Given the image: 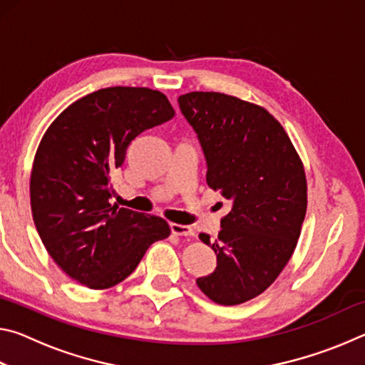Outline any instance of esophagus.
I'll return each mask as SVG.
<instances>
[{"instance_id": "esophagus-1", "label": "esophagus", "mask_w": 365, "mask_h": 365, "mask_svg": "<svg viewBox=\"0 0 365 365\" xmlns=\"http://www.w3.org/2000/svg\"><path fill=\"white\" fill-rule=\"evenodd\" d=\"M170 230L177 237H193L195 232L193 228L188 225H180V224H170Z\"/></svg>"}]
</instances>
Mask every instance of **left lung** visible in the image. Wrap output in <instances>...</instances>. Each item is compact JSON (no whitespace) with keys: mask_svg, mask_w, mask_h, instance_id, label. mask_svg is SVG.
<instances>
[{"mask_svg":"<svg viewBox=\"0 0 365 365\" xmlns=\"http://www.w3.org/2000/svg\"><path fill=\"white\" fill-rule=\"evenodd\" d=\"M205 153L206 182L232 201L212 246L217 267L196 279L217 304H242L279 277L298 243L306 215L302 163L287 132L267 110L215 91L178 98Z\"/></svg>","mask_w":365,"mask_h":365,"instance_id":"1","label":"left lung"}]
</instances>
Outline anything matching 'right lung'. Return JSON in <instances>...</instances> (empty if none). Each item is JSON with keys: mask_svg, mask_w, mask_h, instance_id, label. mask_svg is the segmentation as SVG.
Segmentation results:
<instances>
[{"mask_svg": "<svg viewBox=\"0 0 365 365\" xmlns=\"http://www.w3.org/2000/svg\"><path fill=\"white\" fill-rule=\"evenodd\" d=\"M174 114L158 90L110 86L80 98L49 125L35 154L30 205L43 245L71 279L114 287L170 235L164 219L109 200L110 175L130 141Z\"/></svg>", "mask_w": 365, "mask_h": 365, "instance_id": "obj_1", "label": "right lung"}]
</instances>
